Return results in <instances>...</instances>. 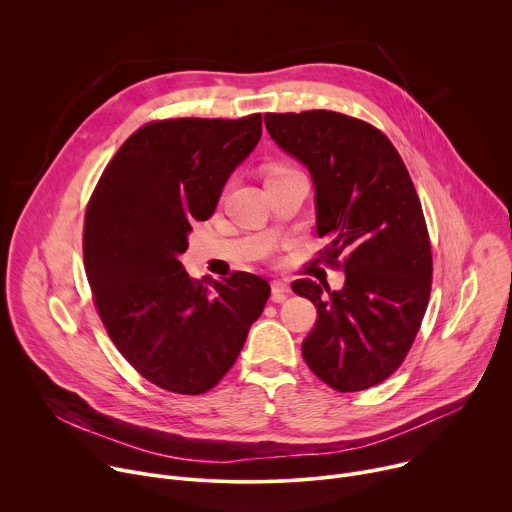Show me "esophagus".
Returning a JSON list of instances; mask_svg holds the SVG:
<instances>
[{
    "instance_id": "1",
    "label": "esophagus",
    "mask_w": 512,
    "mask_h": 512,
    "mask_svg": "<svg viewBox=\"0 0 512 512\" xmlns=\"http://www.w3.org/2000/svg\"><path fill=\"white\" fill-rule=\"evenodd\" d=\"M287 296H289V285H287L285 281L273 279V281H271V300H273L275 304H279V302H283Z\"/></svg>"
}]
</instances>
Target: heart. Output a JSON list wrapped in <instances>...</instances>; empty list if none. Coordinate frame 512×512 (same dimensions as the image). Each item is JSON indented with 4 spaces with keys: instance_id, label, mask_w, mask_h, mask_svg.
<instances>
[{
    "instance_id": "heart-1",
    "label": "heart",
    "mask_w": 512,
    "mask_h": 512,
    "mask_svg": "<svg viewBox=\"0 0 512 512\" xmlns=\"http://www.w3.org/2000/svg\"><path fill=\"white\" fill-rule=\"evenodd\" d=\"M283 170H291V168H285V166H275V168H271V170H269V176H273V174H279V172H283Z\"/></svg>"
}]
</instances>
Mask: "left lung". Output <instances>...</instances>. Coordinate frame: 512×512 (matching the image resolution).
<instances>
[{"instance_id": "8db88e82", "label": "left lung", "mask_w": 512, "mask_h": 512, "mask_svg": "<svg viewBox=\"0 0 512 512\" xmlns=\"http://www.w3.org/2000/svg\"><path fill=\"white\" fill-rule=\"evenodd\" d=\"M279 148L308 166L320 261L344 269V285L296 279L318 318L302 342L312 373L340 393L375 387L407 356L431 294V243L423 208L391 139L336 111L265 113Z\"/></svg>"}]
</instances>
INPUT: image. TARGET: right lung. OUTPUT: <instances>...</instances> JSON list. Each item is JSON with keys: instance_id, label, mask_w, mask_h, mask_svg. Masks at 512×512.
<instances>
[{"instance_id": "obj_1", "label": "right lung", "mask_w": 512, "mask_h": 512, "mask_svg": "<svg viewBox=\"0 0 512 512\" xmlns=\"http://www.w3.org/2000/svg\"><path fill=\"white\" fill-rule=\"evenodd\" d=\"M261 137V113L141 125L103 170L83 255L97 314L131 367L164 391L202 395L235 364L269 283L247 271L192 279L180 263Z\"/></svg>"}]
</instances>
